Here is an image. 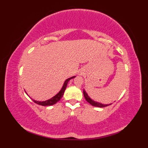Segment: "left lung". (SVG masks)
<instances>
[{
  "mask_svg": "<svg viewBox=\"0 0 148 148\" xmlns=\"http://www.w3.org/2000/svg\"><path fill=\"white\" fill-rule=\"evenodd\" d=\"M83 94H84V98H85L86 101L88 102H89L92 106H95V107H99V108H104V107L108 106L109 105L112 104V103H110V104H102V103H100L99 102H97L95 101H94V100H92V99L90 98V97H88V94L86 93V92H85V90H83Z\"/></svg>",
  "mask_w": 148,
  "mask_h": 148,
  "instance_id": "obj_1",
  "label": "left lung"
}]
</instances>
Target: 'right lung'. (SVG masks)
Listing matches in <instances>:
<instances>
[{"label":"right lung","mask_w":148,"mask_h":148,"mask_svg":"<svg viewBox=\"0 0 148 148\" xmlns=\"http://www.w3.org/2000/svg\"><path fill=\"white\" fill-rule=\"evenodd\" d=\"M75 77V76H73L72 77H70L69 78V79H67V80H66L65 81V83L64 84V86H63L62 88L61 89V90L60 91L59 93L58 94H56V95L55 96H54L53 97H52L51 99H50L48 100H46V101H43V102H39V101H36V100H33V101L37 103V104L39 105H41V106H52V105H54L55 103H56L57 102H58L61 99V98L62 97L63 95H64V92L65 90L66 89V87H67V83L69 81V80L72 79V78Z\"/></svg>","instance_id":"obj_1"}]
</instances>
